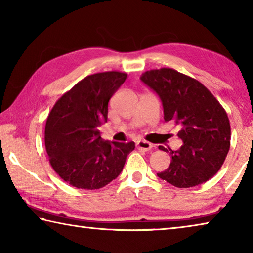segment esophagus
I'll list each match as a JSON object with an SVG mask.
<instances>
[{
    "label": "esophagus",
    "instance_id": "1",
    "mask_svg": "<svg viewBox=\"0 0 253 253\" xmlns=\"http://www.w3.org/2000/svg\"><path fill=\"white\" fill-rule=\"evenodd\" d=\"M136 147L138 149H143V151L147 152L153 147V145L151 143L146 142V140H137L136 142Z\"/></svg>",
    "mask_w": 253,
    "mask_h": 253
}]
</instances>
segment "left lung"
I'll return each instance as SVG.
<instances>
[{
    "mask_svg": "<svg viewBox=\"0 0 253 253\" xmlns=\"http://www.w3.org/2000/svg\"><path fill=\"white\" fill-rule=\"evenodd\" d=\"M140 80L161 98L165 122L179 126L177 136L183 140L177 151L169 148L170 164L157 176L176 187L209 181L230 148V122L223 107L200 81L170 68L144 72Z\"/></svg>",
    "mask_w": 253,
    "mask_h": 253,
    "instance_id": "obj_1",
    "label": "left lung"
}]
</instances>
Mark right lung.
Instances as JSON below:
<instances>
[{
  "instance_id": "add662e5",
  "label": "right lung",
  "mask_w": 253,
  "mask_h": 253,
  "mask_svg": "<svg viewBox=\"0 0 253 253\" xmlns=\"http://www.w3.org/2000/svg\"><path fill=\"white\" fill-rule=\"evenodd\" d=\"M127 74L107 71L87 76L59 98L45 123L49 162L63 181L98 190L122 173L135 143L102 140L98 130L108 118V102Z\"/></svg>"
}]
</instances>
